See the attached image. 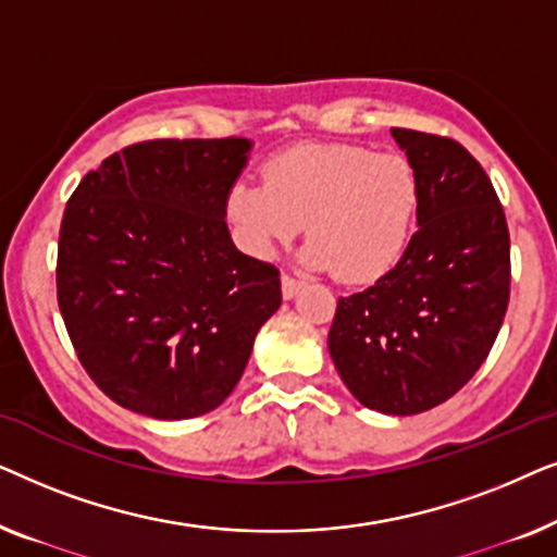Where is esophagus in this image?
<instances>
[{
	"mask_svg": "<svg viewBox=\"0 0 557 557\" xmlns=\"http://www.w3.org/2000/svg\"><path fill=\"white\" fill-rule=\"evenodd\" d=\"M299 288H301V281H299V278L288 276V273H284V276H281V294H284L286 301L294 299Z\"/></svg>",
	"mask_w": 557,
	"mask_h": 557,
	"instance_id": "esophagus-1",
	"label": "esophagus"
}]
</instances>
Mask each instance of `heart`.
<instances>
[{
    "label": "heart",
    "instance_id": "1",
    "mask_svg": "<svg viewBox=\"0 0 557 557\" xmlns=\"http://www.w3.org/2000/svg\"><path fill=\"white\" fill-rule=\"evenodd\" d=\"M421 182L398 151L355 144H304L271 157L261 182L238 180L225 218L246 253L273 258L307 231L301 263L368 284L395 269L413 235Z\"/></svg>",
    "mask_w": 557,
    "mask_h": 557
}]
</instances>
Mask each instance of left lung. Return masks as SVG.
I'll list each match as a JSON object with an SVG mask.
<instances>
[{
    "label": "left lung",
    "mask_w": 557,
    "mask_h": 557,
    "mask_svg": "<svg viewBox=\"0 0 557 557\" xmlns=\"http://www.w3.org/2000/svg\"><path fill=\"white\" fill-rule=\"evenodd\" d=\"M421 182L418 231L393 271L339 296L330 355L364 408L416 416L482 368L509 301L505 210L461 144L391 128Z\"/></svg>",
    "instance_id": "obj_1"
}]
</instances>
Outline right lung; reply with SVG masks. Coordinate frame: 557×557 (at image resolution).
Masks as SVG:
<instances>
[{
	"instance_id": "obj_1",
	"label": "right lung",
	"mask_w": 557,
	"mask_h": 557,
	"mask_svg": "<svg viewBox=\"0 0 557 557\" xmlns=\"http://www.w3.org/2000/svg\"><path fill=\"white\" fill-rule=\"evenodd\" d=\"M250 139H154L81 180L58 243V304L94 383L134 413L215 410L281 307L271 263L235 248L225 195Z\"/></svg>"
}]
</instances>
